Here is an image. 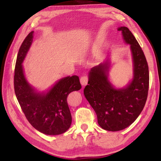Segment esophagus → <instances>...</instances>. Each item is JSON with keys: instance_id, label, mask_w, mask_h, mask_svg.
I'll use <instances>...</instances> for the list:
<instances>
[{"instance_id": "34e87169", "label": "esophagus", "mask_w": 161, "mask_h": 161, "mask_svg": "<svg viewBox=\"0 0 161 161\" xmlns=\"http://www.w3.org/2000/svg\"><path fill=\"white\" fill-rule=\"evenodd\" d=\"M88 79L86 75L81 76L80 78V82L82 86H86V85L88 84Z\"/></svg>"}]
</instances>
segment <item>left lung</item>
I'll return each mask as SVG.
<instances>
[{
    "mask_svg": "<svg viewBox=\"0 0 161 161\" xmlns=\"http://www.w3.org/2000/svg\"><path fill=\"white\" fill-rule=\"evenodd\" d=\"M125 42L130 45L133 62V80L124 88H115L108 79V60L92 68L84 94L96 113L102 129L117 131L131 125L141 114L149 90V68L142 48L126 27H119Z\"/></svg>",
    "mask_w": 161,
    "mask_h": 161,
    "instance_id": "obj_1",
    "label": "left lung"
}]
</instances>
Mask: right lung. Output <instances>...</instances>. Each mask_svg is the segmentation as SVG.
Returning <instances> with one entry per match:
<instances>
[{
    "mask_svg": "<svg viewBox=\"0 0 161 161\" xmlns=\"http://www.w3.org/2000/svg\"><path fill=\"white\" fill-rule=\"evenodd\" d=\"M32 31L20 46L16 58L14 85L17 100L34 128L46 135H59L70 128L72 117L67 103L68 94L81 89L77 75L61 79L47 93H38L26 80L22 63L33 39Z\"/></svg>",
    "mask_w": 161,
    "mask_h": 161,
    "instance_id": "1",
    "label": "right lung"
}]
</instances>
